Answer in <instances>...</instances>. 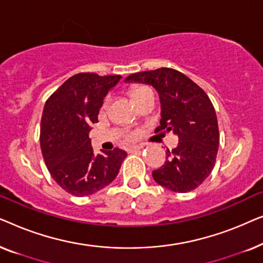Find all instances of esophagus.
<instances>
[{
    "label": "esophagus",
    "instance_id": "34e87169",
    "mask_svg": "<svg viewBox=\"0 0 263 263\" xmlns=\"http://www.w3.org/2000/svg\"><path fill=\"white\" fill-rule=\"evenodd\" d=\"M142 149V146H133V147H129V152H138V151Z\"/></svg>",
    "mask_w": 263,
    "mask_h": 263
}]
</instances>
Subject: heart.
Segmentation results:
<instances>
[{
  "label": "heart",
  "instance_id": "1",
  "mask_svg": "<svg viewBox=\"0 0 263 263\" xmlns=\"http://www.w3.org/2000/svg\"><path fill=\"white\" fill-rule=\"evenodd\" d=\"M140 88H142V87H138V88H135V89H134V92H133V93H135L136 91H139V89H140Z\"/></svg>",
  "mask_w": 263,
  "mask_h": 263
}]
</instances>
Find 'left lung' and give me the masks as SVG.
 <instances>
[{
  "label": "left lung",
  "instance_id": "obj_1",
  "mask_svg": "<svg viewBox=\"0 0 263 263\" xmlns=\"http://www.w3.org/2000/svg\"><path fill=\"white\" fill-rule=\"evenodd\" d=\"M124 81L156 88L161 109L156 132H172L178 138L177 147L167 149L165 164L152 172L154 181L176 193L202 184L213 170L219 146L217 115L203 89L171 68L140 71Z\"/></svg>",
  "mask_w": 263,
  "mask_h": 263
}]
</instances>
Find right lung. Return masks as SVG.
Wrapping results in <instances>:
<instances>
[{"label":"right lung","instance_id":"1","mask_svg":"<svg viewBox=\"0 0 263 263\" xmlns=\"http://www.w3.org/2000/svg\"><path fill=\"white\" fill-rule=\"evenodd\" d=\"M121 78L73 75L46 100L41 123L43 158L57 184L71 195L87 196L105 188L127 157L120 148L96 154L89 139L104 98Z\"/></svg>","mask_w":263,"mask_h":263}]
</instances>
